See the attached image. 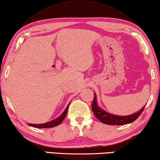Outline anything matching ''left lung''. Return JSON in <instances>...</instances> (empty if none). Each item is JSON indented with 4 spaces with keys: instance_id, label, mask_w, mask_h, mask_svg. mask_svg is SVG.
<instances>
[{
    "instance_id": "8db88e82",
    "label": "left lung",
    "mask_w": 160,
    "mask_h": 160,
    "mask_svg": "<svg viewBox=\"0 0 160 160\" xmlns=\"http://www.w3.org/2000/svg\"><path fill=\"white\" fill-rule=\"evenodd\" d=\"M145 106L143 107L139 112L132 113L131 115L118 116L112 114V113H108L106 111H104V109L99 107L97 102V96L95 93H94V99L92 102V110L94 116L103 123L108 124V125L120 126L133 122L141 114L143 110L145 109Z\"/></svg>"
}]
</instances>
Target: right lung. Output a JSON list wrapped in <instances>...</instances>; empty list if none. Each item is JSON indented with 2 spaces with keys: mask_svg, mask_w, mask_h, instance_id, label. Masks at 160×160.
<instances>
[{
  "mask_svg": "<svg viewBox=\"0 0 160 160\" xmlns=\"http://www.w3.org/2000/svg\"><path fill=\"white\" fill-rule=\"evenodd\" d=\"M70 104H68V105L66 109H65L64 112H63V113L60 116H58L57 118L54 119L53 121H51L49 122L45 123H42V124H32V123H28V125L29 126L32 127H34V128H52V127H55L58 126L62 121H63V119L66 117V116L68 112V107H69Z\"/></svg>",
  "mask_w": 160,
  "mask_h": 160,
  "instance_id": "obj_1",
  "label": "right lung"
}]
</instances>
